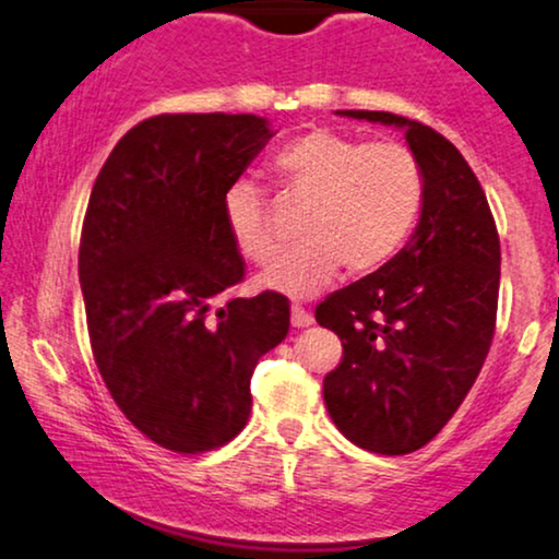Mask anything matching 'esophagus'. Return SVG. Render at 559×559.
<instances>
[{"label":"esophagus","instance_id":"1","mask_svg":"<svg viewBox=\"0 0 559 559\" xmlns=\"http://www.w3.org/2000/svg\"><path fill=\"white\" fill-rule=\"evenodd\" d=\"M312 322H314V318L307 312L305 307L292 305V325L294 328H309V325H312Z\"/></svg>","mask_w":559,"mask_h":559}]
</instances>
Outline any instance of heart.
Listing matches in <instances>:
<instances>
[{"instance_id":"b5f03b06","label":"heart","mask_w":559,"mask_h":559,"mask_svg":"<svg viewBox=\"0 0 559 559\" xmlns=\"http://www.w3.org/2000/svg\"><path fill=\"white\" fill-rule=\"evenodd\" d=\"M281 198L301 205V245L260 275L258 284L288 297H309L346 273L378 271L399 254L414 231L425 200V177L412 151L395 140L312 130L281 147L273 158ZM228 234L252 262L278 254L265 200L250 181L228 187L224 198Z\"/></svg>"}]
</instances>
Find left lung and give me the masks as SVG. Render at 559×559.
<instances>
[{"instance_id":"obj_1","label":"left lung","mask_w":559,"mask_h":559,"mask_svg":"<svg viewBox=\"0 0 559 559\" xmlns=\"http://www.w3.org/2000/svg\"><path fill=\"white\" fill-rule=\"evenodd\" d=\"M338 114L406 132L425 200L393 260L314 309L344 344L322 399L354 445L414 453L459 412L492 346L500 239L479 179L440 132L390 111Z\"/></svg>"}]
</instances>
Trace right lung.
Listing matches in <instances>:
<instances>
[{
    "mask_svg": "<svg viewBox=\"0 0 559 559\" xmlns=\"http://www.w3.org/2000/svg\"><path fill=\"white\" fill-rule=\"evenodd\" d=\"M273 138L254 114H160L119 140L93 185L80 286L100 378L122 414L174 453L237 437L258 359L288 333L275 292L213 301L245 260L224 198Z\"/></svg>",
    "mask_w": 559,
    "mask_h": 559,
    "instance_id": "add662e5",
    "label": "right lung"
}]
</instances>
